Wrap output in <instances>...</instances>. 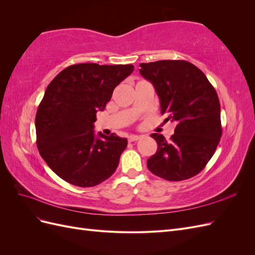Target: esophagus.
I'll return each mask as SVG.
<instances>
[{
    "label": "esophagus",
    "mask_w": 255,
    "mask_h": 255,
    "mask_svg": "<svg viewBox=\"0 0 255 255\" xmlns=\"http://www.w3.org/2000/svg\"><path fill=\"white\" fill-rule=\"evenodd\" d=\"M138 139H140V136H138V135H129V136H128V141H129V142L137 141Z\"/></svg>",
    "instance_id": "esophagus-1"
}]
</instances>
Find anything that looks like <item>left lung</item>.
I'll return each instance as SVG.
<instances>
[{
    "label": "left lung",
    "instance_id": "8db88e82",
    "mask_svg": "<svg viewBox=\"0 0 255 255\" xmlns=\"http://www.w3.org/2000/svg\"><path fill=\"white\" fill-rule=\"evenodd\" d=\"M139 67L155 88L165 121L176 123L170 140L161 134L151 135L157 151L146 166L167 181L190 179L210 161L221 138L217 92L205 74L186 60H158Z\"/></svg>",
    "mask_w": 255,
    "mask_h": 255
}]
</instances>
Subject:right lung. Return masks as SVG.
I'll return each mask as SVG.
<instances>
[{
	"label": "right lung",
	"instance_id": "add662e5",
	"mask_svg": "<svg viewBox=\"0 0 255 255\" xmlns=\"http://www.w3.org/2000/svg\"><path fill=\"white\" fill-rule=\"evenodd\" d=\"M133 65L78 64L59 72L45 89L37 110V148L60 179L92 187L116 171L127 138L95 135L98 111L105 110L116 86Z\"/></svg>",
	"mask_w": 255,
	"mask_h": 255
}]
</instances>
